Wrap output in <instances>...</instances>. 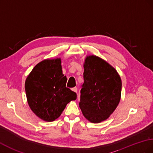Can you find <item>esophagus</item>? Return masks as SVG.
<instances>
[{"mask_svg":"<svg viewBox=\"0 0 153 153\" xmlns=\"http://www.w3.org/2000/svg\"><path fill=\"white\" fill-rule=\"evenodd\" d=\"M72 91H74V92H75V93H77V87H74V88H72Z\"/></svg>","mask_w":153,"mask_h":153,"instance_id":"34e87169","label":"esophagus"}]
</instances>
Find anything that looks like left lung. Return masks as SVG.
<instances>
[{
	"mask_svg": "<svg viewBox=\"0 0 153 153\" xmlns=\"http://www.w3.org/2000/svg\"><path fill=\"white\" fill-rule=\"evenodd\" d=\"M83 67L79 108L88 120L100 123L108 119L119 104L121 79L113 66L97 56H87Z\"/></svg>",
	"mask_w": 153,
	"mask_h": 153,
	"instance_id": "left-lung-1",
	"label": "left lung"
}]
</instances>
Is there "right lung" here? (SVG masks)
I'll list each match as a JSON object with an SVG mask.
<instances>
[{
    "label": "right lung",
    "instance_id": "add662e5",
    "mask_svg": "<svg viewBox=\"0 0 153 153\" xmlns=\"http://www.w3.org/2000/svg\"><path fill=\"white\" fill-rule=\"evenodd\" d=\"M60 59H45L34 66L25 84L28 105L39 118L51 122L60 117L77 94L66 87Z\"/></svg>",
    "mask_w": 153,
    "mask_h": 153
}]
</instances>
